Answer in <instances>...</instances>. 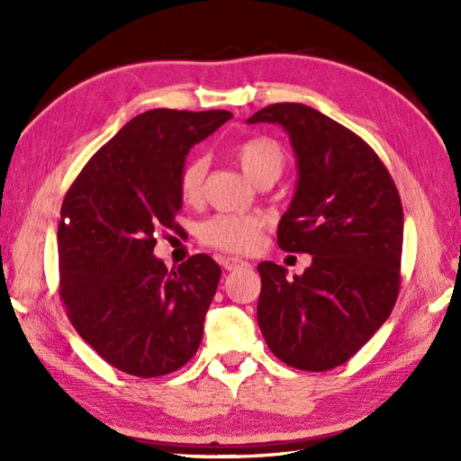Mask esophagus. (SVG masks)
I'll return each instance as SVG.
<instances>
[{
  "label": "esophagus",
  "mask_w": 461,
  "mask_h": 461,
  "mask_svg": "<svg viewBox=\"0 0 461 461\" xmlns=\"http://www.w3.org/2000/svg\"><path fill=\"white\" fill-rule=\"evenodd\" d=\"M248 266H249V263L240 259V258H223V259H221V267H223L225 271H236V269H240V267H248Z\"/></svg>",
  "instance_id": "34e87169"
}]
</instances>
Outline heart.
Wrapping results in <instances>:
<instances>
[{
  "mask_svg": "<svg viewBox=\"0 0 461 461\" xmlns=\"http://www.w3.org/2000/svg\"><path fill=\"white\" fill-rule=\"evenodd\" d=\"M236 158L248 178L256 184L269 178L277 180L285 166V152L281 144L269 136H253L249 140H243L236 149ZM205 172H208L205 158L198 156L185 162L180 174V194L185 203H198L202 200ZM261 233L263 221L258 215L221 213L202 223L200 240L215 249L251 253L261 243Z\"/></svg>",
  "mask_w": 461,
  "mask_h": 461,
  "instance_id": "obj_1",
  "label": "heart"
}]
</instances>
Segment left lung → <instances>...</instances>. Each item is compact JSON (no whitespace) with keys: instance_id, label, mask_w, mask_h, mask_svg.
I'll return each mask as SVG.
<instances>
[{"instance_id":"left-lung-1","label":"left lung","mask_w":461,"mask_h":461,"mask_svg":"<svg viewBox=\"0 0 461 461\" xmlns=\"http://www.w3.org/2000/svg\"><path fill=\"white\" fill-rule=\"evenodd\" d=\"M281 124L297 158V190L281 215V249L309 253L303 276L263 261L258 322L273 355L299 370L347 362L382 327L398 297L404 213L386 166L322 113L277 103L248 124Z\"/></svg>"}]
</instances>
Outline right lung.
Returning <instances> with one entry per match:
<instances>
[{
	"mask_svg": "<svg viewBox=\"0 0 461 461\" xmlns=\"http://www.w3.org/2000/svg\"><path fill=\"white\" fill-rule=\"evenodd\" d=\"M230 119L172 109L134 116L65 195L59 293L86 345L126 375H170L200 347L221 269L198 253L168 271L154 246L156 233L178 231L185 156Z\"/></svg>",
	"mask_w": 461,
	"mask_h": 461,
	"instance_id": "right-lung-1",
	"label": "right lung"
}]
</instances>
